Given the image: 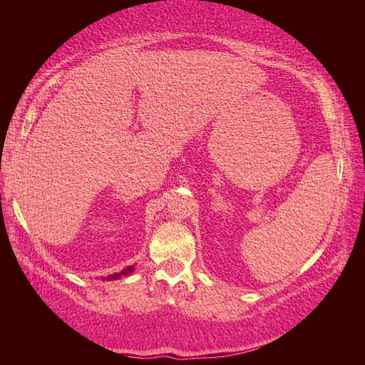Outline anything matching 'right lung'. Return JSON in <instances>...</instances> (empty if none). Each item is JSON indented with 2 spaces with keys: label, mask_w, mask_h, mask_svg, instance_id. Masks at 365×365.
Returning <instances> with one entry per match:
<instances>
[{
  "label": "right lung",
  "mask_w": 365,
  "mask_h": 365,
  "mask_svg": "<svg viewBox=\"0 0 365 365\" xmlns=\"http://www.w3.org/2000/svg\"><path fill=\"white\" fill-rule=\"evenodd\" d=\"M132 270H133V267H127V269H123L122 272H117V274L109 275L106 280H117V279H120V277H123V275H128Z\"/></svg>",
  "instance_id": "right-lung-1"
}]
</instances>
